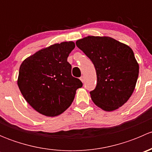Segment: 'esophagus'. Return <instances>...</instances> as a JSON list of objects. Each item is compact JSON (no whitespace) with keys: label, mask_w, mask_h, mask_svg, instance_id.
I'll return each instance as SVG.
<instances>
[{"label":"esophagus","mask_w":152,"mask_h":152,"mask_svg":"<svg viewBox=\"0 0 152 152\" xmlns=\"http://www.w3.org/2000/svg\"><path fill=\"white\" fill-rule=\"evenodd\" d=\"M80 80L82 81V82H85V77H84L83 76H81V77H80Z\"/></svg>","instance_id":"esophagus-1"}]
</instances>
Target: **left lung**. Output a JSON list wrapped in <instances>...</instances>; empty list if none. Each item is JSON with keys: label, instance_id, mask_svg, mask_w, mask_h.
Masks as SVG:
<instances>
[{"label": "left lung", "instance_id": "1", "mask_svg": "<svg viewBox=\"0 0 152 152\" xmlns=\"http://www.w3.org/2000/svg\"><path fill=\"white\" fill-rule=\"evenodd\" d=\"M76 44L96 68L97 85L90 93L95 104L107 112L122 107L132 95L139 74L132 49L106 36H87Z\"/></svg>", "mask_w": 152, "mask_h": 152}]
</instances>
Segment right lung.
Here are the masks:
<instances>
[{"instance_id": "1", "label": "right lung", "mask_w": 152, "mask_h": 152, "mask_svg": "<svg viewBox=\"0 0 152 152\" xmlns=\"http://www.w3.org/2000/svg\"><path fill=\"white\" fill-rule=\"evenodd\" d=\"M72 41L55 43L38 50L21 63L18 85L31 107L43 115L62 114L73 102L82 82L72 76L67 57Z\"/></svg>"}]
</instances>
